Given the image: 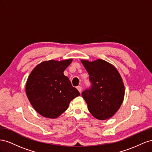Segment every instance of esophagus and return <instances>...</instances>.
I'll return each mask as SVG.
<instances>
[{
  "mask_svg": "<svg viewBox=\"0 0 152 152\" xmlns=\"http://www.w3.org/2000/svg\"><path fill=\"white\" fill-rule=\"evenodd\" d=\"M77 89L78 90V91H79L80 92H81V90H82V87H81V86H77Z\"/></svg>",
  "mask_w": 152,
  "mask_h": 152,
  "instance_id": "1",
  "label": "esophagus"
}]
</instances>
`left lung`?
Masks as SVG:
<instances>
[{
	"mask_svg": "<svg viewBox=\"0 0 152 152\" xmlns=\"http://www.w3.org/2000/svg\"><path fill=\"white\" fill-rule=\"evenodd\" d=\"M91 85L81 93L90 113L99 120L111 118L122 105L125 88L119 72L111 64L98 59L81 60Z\"/></svg>",
	"mask_w": 152,
	"mask_h": 152,
	"instance_id": "obj_1",
	"label": "left lung"
}]
</instances>
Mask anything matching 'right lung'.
<instances>
[{
    "label": "right lung",
    "mask_w": 152,
    "mask_h": 152,
    "mask_svg": "<svg viewBox=\"0 0 152 152\" xmlns=\"http://www.w3.org/2000/svg\"><path fill=\"white\" fill-rule=\"evenodd\" d=\"M71 62L72 59L43 62L28 76L26 94L33 107L42 116L57 118L66 111L72 99L80 95L64 75Z\"/></svg>",
    "instance_id": "obj_1"
}]
</instances>
